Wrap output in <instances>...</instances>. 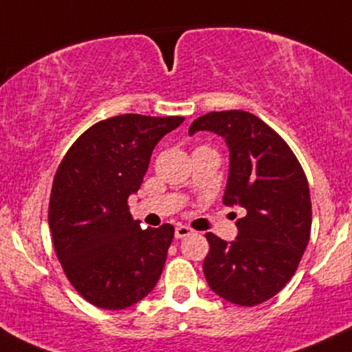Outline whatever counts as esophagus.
I'll return each mask as SVG.
<instances>
[{
	"mask_svg": "<svg viewBox=\"0 0 352 352\" xmlns=\"http://www.w3.org/2000/svg\"><path fill=\"white\" fill-rule=\"evenodd\" d=\"M190 232H192V230H190L187 225H177V227H175V237L182 239V237H186V235H189Z\"/></svg>",
	"mask_w": 352,
	"mask_h": 352,
	"instance_id": "1",
	"label": "esophagus"
}]
</instances>
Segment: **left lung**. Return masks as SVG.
Returning a JSON list of instances; mask_svg holds the SVG:
<instances>
[{
	"mask_svg": "<svg viewBox=\"0 0 352 352\" xmlns=\"http://www.w3.org/2000/svg\"><path fill=\"white\" fill-rule=\"evenodd\" d=\"M210 131L230 149L223 204L241 206L239 235L227 242L208 232L203 263L208 285L225 301L256 306L285 287L311 234L308 179L287 142L261 118L242 110L196 118L189 134Z\"/></svg>",
	"mask_w": 352,
	"mask_h": 352,
	"instance_id": "8db88e82",
	"label": "left lung"
}]
</instances>
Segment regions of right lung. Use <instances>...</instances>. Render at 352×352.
Instances as JSON below:
<instances>
[{"label":"right lung","mask_w":352,"mask_h":352,"mask_svg":"<svg viewBox=\"0 0 352 352\" xmlns=\"http://www.w3.org/2000/svg\"><path fill=\"white\" fill-rule=\"evenodd\" d=\"M184 117L118 115L89 127L54 173L50 221L68 282L91 305L124 309L155 289L175 228L139 227L129 196L141 187L160 139Z\"/></svg>","instance_id":"1"}]
</instances>
